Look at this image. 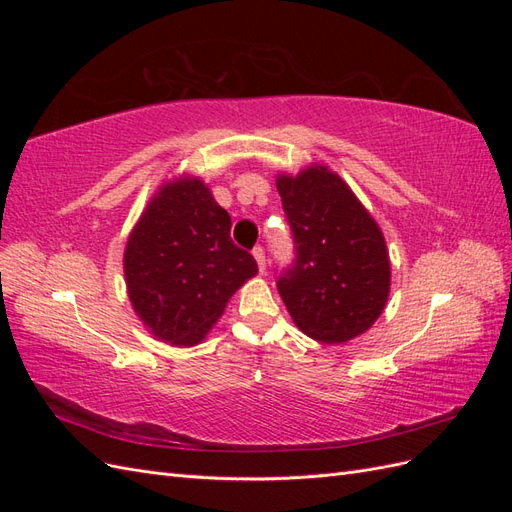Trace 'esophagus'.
Listing matches in <instances>:
<instances>
[{
    "mask_svg": "<svg viewBox=\"0 0 512 512\" xmlns=\"http://www.w3.org/2000/svg\"><path fill=\"white\" fill-rule=\"evenodd\" d=\"M252 254H254L256 262H258V271L265 273L267 271V258H265V252H262V247H256Z\"/></svg>",
    "mask_w": 512,
    "mask_h": 512,
    "instance_id": "esophagus-1",
    "label": "esophagus"
}]
</instances>
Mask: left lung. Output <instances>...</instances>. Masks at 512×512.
Wrapping results in <instances>:
<instances>
[{
	"label": "left lung",
	"instance_id": "1",
	"mask_svg": "<svg viewBox=\"0 0 512 512\" xmlns=\"http://www.w3.org/2000/svg\"><path fill=\"white\" fill-rule=\"evenodd\" d=\"M294 262L277 290L294 324L322 344H344L378 320L391 290L380 226L348 183L320 164L277 175Z\"/></svg>",
	"mask_w": 512,
	"mask_h": 512
}]
</instances>
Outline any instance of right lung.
Listing matches in <instances>:
<instances>
[{
  "instance_id": "add662e5",
  "label": "right lung",
  "mask_w": 512,
  "mask_h": 512,
  "mask_svg": "<svg viewBox=\"0 0 512 512\" xmlns=\"http://www.w3.org/2000/svg\"><path fill=\"white\" fill-rule=\"evenodd\" d=\"M258 265L230 239V215L196 177L153 194L132 228L123 275L136 316L153 337L196 346Z\"/></svg>"
}]
</instances>
